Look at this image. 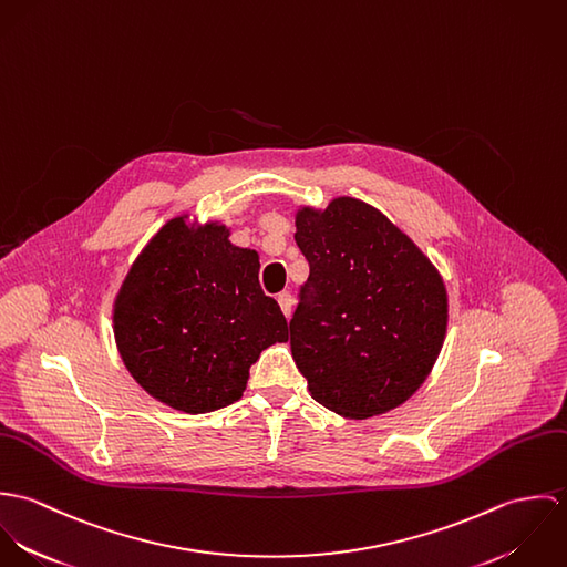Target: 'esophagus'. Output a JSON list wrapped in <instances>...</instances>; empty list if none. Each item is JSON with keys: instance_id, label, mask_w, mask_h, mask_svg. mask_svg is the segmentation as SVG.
Listing matches in <instances>:
<instances>
[{"instance_id": "esophagus-1", "label": "esophagus", "mask_w": 567, "mask_h": 567, "mask_svg": "<svg viewBox=\"0 0 567 567\" xmlns=\"http://www.w3.org/2000/svg\"><path fill=\"white\" fill-rule=\"evenodd\" d=\"M277 301H279L281 312L286 315V319H290V317H292V310H295V297H292V292L284 290V292L277 297Z\"/></svg>"}]
</instances>
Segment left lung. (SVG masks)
Masks as SVG:
<instances>
[{"mask_svg": "<svg viewBox=\"0 0 567 567\" xmlns=\"http://www.w3.org/2000/svg\"><path fill=\"white\" fill-rule=\"evenodd\" d=\"M310 264L290 347L312 400L347 419L408 402L447 331V290L423 250L373 205L338 196L295 212Z\"/></svg>", "mask_w": 567, "mask_h": 567, "instance_id": "left-lung-1", "label": "left lung"}]
</instances>
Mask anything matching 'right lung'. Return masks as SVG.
Here are the masks:
<instances>
[{
	"label": "right lung",
	"mask_w": 567,
	"mask_h": 567,
	"mask_svg": "<svg viewBox=\"0 0 567 567\" xmlns=\"http://www.w3.org/2000/svg\"><path fill=\"white\" fill-rule=\"evenodd\" d=\"M220 220L174 216L131 264L113 301V336L133 380L157 402L205 414L243 398L250 364L288 340L259 288V255Z\"/></svg>",
	"instance_id": "add662e5"
}]
</instances>
